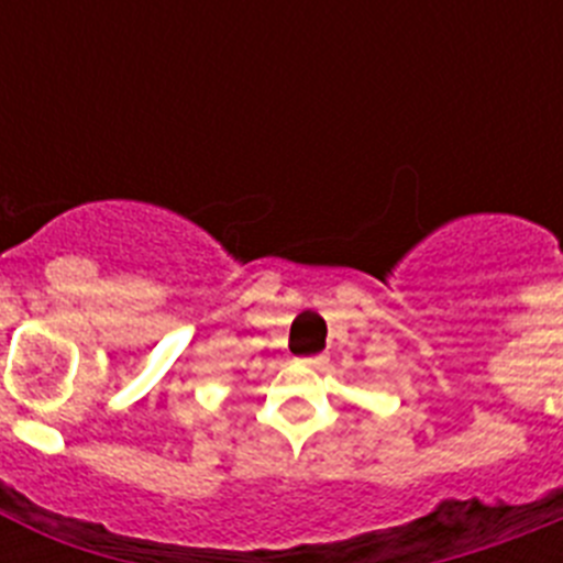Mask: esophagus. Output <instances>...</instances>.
Segmentation results:
<instances>
[{"label":"esophagus","mask_w":563,"mask_h":563,"mask_svg":"<svg viewBox=\"0 0 563 563\" xmlns=\"http://www.w3.org/2000/svg\"><path fill=\"white\" fill-rule=\"evenodd\" d=\"M327 357L324 355H307V357H298V363H301V366H307V369H312V366H321V363H324Z\"/></svg>","instance_id":"34e87169"}]
</instances>
